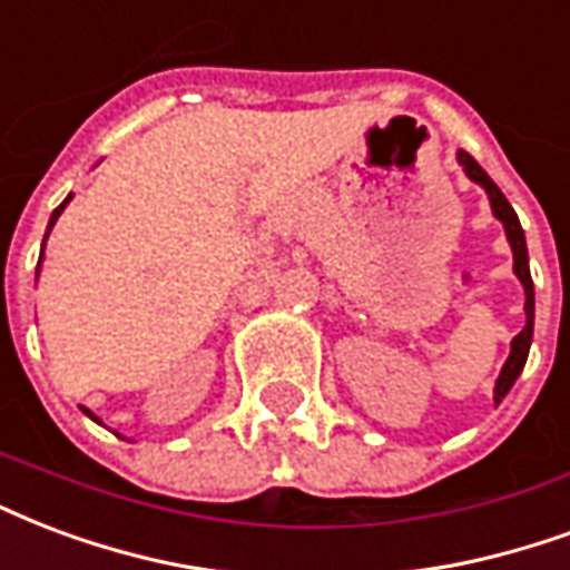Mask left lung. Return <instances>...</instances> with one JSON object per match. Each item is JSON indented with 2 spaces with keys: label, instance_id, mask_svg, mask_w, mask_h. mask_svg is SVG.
<instances>
[{
  "label": "left lung",
  "instance_id": "8db88e82",
  "mask_svg": "<svg viewBox=\"0 0 570 570\" xmlns=\"http://www.w3.org/2000/svg\"><path fill=\"white\" fill-rule=\"evenodd\" d=\"M456 159L462 171L468 178L474 180L478 187L487 189L489 196V208L495 214V220L504 226V235H508L510 253H513V274L520 277L522 289H525V326L517 338L510 341V356L508 362L501 365L499 381H495V402H501L504 395L510 392V386L517 383V377L525 368V360H529V347H532V332H534V284H532V272H529V247H525V232L520 226V217L517 210L510 208V202L504 199V193L495 187V180L489 178L487 171L478 166V159L465 150H456Z\"/></svg>",
  "mask_w": 570,
  "mask_h": 570
}]
</instances>
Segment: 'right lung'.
I'll list each match as a JSON object with an SVG mask.
<instances>
[{
  "label": "right lung",
  "mask_w": 570,
  "mask_h": 570,
  "mask_svg": "<svg viewBox=\"0 0 570 570\" xmlns=\"http://www.w3.org/2000/svg\"><path fill=\"white\" fill-rule=\"evenodd\" d=\"M69 202H71V196H69V199H66V202H62V205H60V208H57V210H53V214H50V223H48V232H45V242H48V235H50V229H53V223H57V217H60V214H62V210H66V205H69ZM41 259H45V244H41ZM83 414H87V416H90V420H96V416H92V414H90V411H83ZM96 423H99V420H96Z\"/></svg>",
  "instance_id": "right-lung-1"
}]
</instances>
